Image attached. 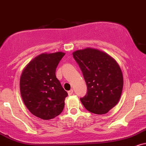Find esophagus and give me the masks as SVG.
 <instances>
[{
    "mask_svg": "<svg viewBox=\"0 0 146 146\" xmlns=\"http://www.w3.org/2000/svg\"><path fill=\"white\" fill-rule=\"evenodd\" d=\"M73 94V90H70L69 91H68V95H72Z\"/></svg>",
    "mask_w": 146,
    "mask_h": 146,
    "instance_id": "esophagus-1",
    "label": "esophagus"
}]
</instances>
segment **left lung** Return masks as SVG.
<instances>
[{"label": "left lung", "instance_id": "obj_1", "mask_svg": "<svg viewBox=\"0 0 146 146\" xmlns=\"http://www.w3.org/2000/svg\"><path fill=\"white\" fill-rule=\"evenodd\" d=\"M87 85L80 101L88 111L105 114L117 104L123 88V76L118 64L105 52L86 48L73 52Z\"/></svg>", "mask_w": 146, "mask_h": 146}]
</instances>
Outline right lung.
<instances>
[{
	"label": "right lung",
	"mask_w": 146,
	"mask_h": 146,
	"mask_svg": "<svg viewBox=\"0 0 146 146\" xmlns=\"http://www.w3.org/2000/svg\"><path fill=\"white\" fill-rule=\"evenodd\" d=\"M64 54H42L29 62L21 75L23 101L31 113L43 120L54 118L64 109L68 94L56 78V70Z\"/></svg>",
	"instance_id": "obj_1"
}]
</instances>
